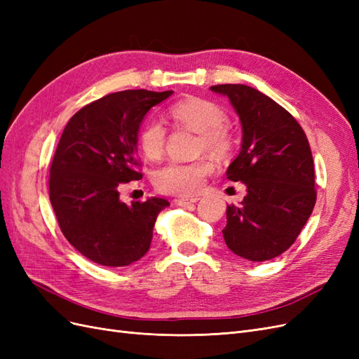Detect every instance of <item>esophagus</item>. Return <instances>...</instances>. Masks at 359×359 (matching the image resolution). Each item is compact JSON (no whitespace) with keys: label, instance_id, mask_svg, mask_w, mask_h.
<instances>
[{"label":"esophagus","instance_id":"1","mask_svg":"<svg viewBox=\"0 0 359 359\" xmlns=\"http://www.w3.org/2000/svg\"><path fill=\"white\" fill-rule=\"evenodd\" d=\"M198 201H199V198L194 196V198H178V199H175L173 202H175L180 206H186V205H190V203H196Z\"/></svg>","mask_w":359,"mask_h":359}]
</instances>
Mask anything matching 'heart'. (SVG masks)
Instances as JSON below:
<instances>
[{"instance_id":"obj_1","label":"heart","mask_w":359,"mask_h":359,"mask_svg":"<svg viewBox=\"0 0 359 359\" xmlns=\"http://www.w3.org/2000/svg\"><path fill=\"white\" fill-rule=\"evenodd\" d=\"M169 116L175 127L189 128L198 133L196 153H208L212 157L224 158L231 154L235 139L232 130L226 126L227 115L222 106L201 99L189 97L170 106ZM166 128L158 121H148L142 126L137 144L142 154L157 161L165 154ZM212 172V163L206 158L193 161H170L154 173V186L158 191L177 196H190L198 193L205 178Z\"/></svg>"}]
</instances>
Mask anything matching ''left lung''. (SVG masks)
I'll list each match as a JSON object with an SVG mask.
<instances>
[{
    "label": "left lung",
    "mask_w": 359,
    "mask_h": 359,
    "mask_svg": "<svg viewBox=\"0 0 359 359\" xmlns=\"http://www.w3.org/2000/svg\"><path fill=\"white\" fill-rule=\"evenodd\" d=\"M243 126V145L226 177L241 181L240 206L227 205L222 231L232 252L253 262L274 259L297 241L316 203L313 156L306 133L285 107L241 83L214 85Z\"/></svg>",
    "instance_id": "left-lung-1"
}]
</instances>
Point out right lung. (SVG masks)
I'll return each mask as SVG.
<instances>
[{
  "mask_svg": "<svg viewBox=\"0 0 359 359\" xmlns=\"http://www.w3.org/2000/svg\"><path fill=\"white\" fill-rule=\"evenodd\" d=\"M170 94H107L76 112L61 135L49 170V199L62 235L95 264L128 266L149 250L157 215L169 202L151 198L127 205L119 190L142 178L139 127Z\"/></svg>",
  "mask_w": 359,
  "mask_h": 359,
  "instance_id": "right-lung-1",
  "label": "right lung"
}]
</instances>
